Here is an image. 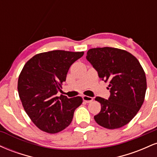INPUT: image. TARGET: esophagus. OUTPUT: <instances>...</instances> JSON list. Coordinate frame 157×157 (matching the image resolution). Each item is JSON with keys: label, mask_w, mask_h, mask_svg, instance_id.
<instances>
[{"label": "esophagus", "mask_w": 157, "mask_h": 157, "mask_svg": "<svg viewBox=\"0 0 157 157\" xmlns=\"http://www.w3.org/2000/svg\"><path fill=\"white\" fill-rule=\"evenodd\" d=\"M82 99H83V101L86 102H91L93 101V97H89V96H82Z\"/></svg>", "instance_id": "34e87169"}]
</instances>
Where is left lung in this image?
Returning <instances> with one entry per match:
<instances>
[{"instance_id": "left-lung-1", "label": "left lung", "mask_w": 157, "mask_h": 157, "mask_svg": "<svg viewBox=\"0 0 157 157\" xmlns=\"http://www.w3.org/2000/svg\"><path fill=\"white\" fill-rule=\"evenodd\" d=\"M87 60L105 82H109V100L97 97L101 111L94 117L98 125L116 129L127 125L136 116L145 100V73L134 55L117 48H94L87 52Z\"/></svg>"}]
</instances>
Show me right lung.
<instances>
[{"instance_id": "obj_1", "label": "right lung", "mask_w": 157, "mask_h": 157, "mask_svg": "<svg viewBox=\"0 0 157 157\" xmlns=\"http://www.w3.org/2000/svg\"><path fill=\"white\" fill-rule=\"evenodd\" d=\"M83 52L63 50L43 52L32 57L19 75L17 91L25 111L33 123L49 134L60 132L70 125L74 112L82 102L81 97L61 94L70 66Z\"/></svg>"}]
</instances>
